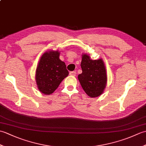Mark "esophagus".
Returning <instances> with one entry per match:
<instances>
[{
    "label": "esophagus",
    "mask_w": 146,
    "mask_h": 146,
    "mask_svg": "<svg viewBox=\"0 0 146 146\" xmlns=\"http://www.w3.org/2000/svg\"><path fill=\"white\" fill-rule=\"evenodd\" d=\"M70 75H71V76H76V71H70Z\"/></svg>",
    "instance_id": "obj_1"
}]
</instances>
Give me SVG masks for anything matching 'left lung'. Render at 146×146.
I'll return each mask as SVG.
<instances>
[{
    "mask_svg": "<svg viewBox=\"0 0 146 146\" xmlns=\"http://www.w3.org/2000/svg\"><path fill=\"white\" fill-rule=\"evenodd\" d=\"M82 73L78 76L83 90L90 97H97L106 87L107 76L102 59L92 60L86 54H82Z\"/></svg>",
    "mask_w": 146,
    "mask_h": 146,
    "instance_id": "left-lung-1",
    "label": "left lung"
}]
</instances>
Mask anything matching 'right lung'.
<instances>
[{
    "mask_svg": "<svg viewBox=\"0 0 146 146\" xmlns=\"http://www.w3.org/2000/svg\"><path fill=\"white\" fill-rule=\"evenodd\" d=\"M58 51H49L42 55L36 70V82L42 94L50 95L68 76L64 62L60 59Z\"/></svg>",
    "mask_w": 146,
    "mask_h": 146,
    "instance_id": "obj_1",
    "label": "right lung"
}]
</instances>
